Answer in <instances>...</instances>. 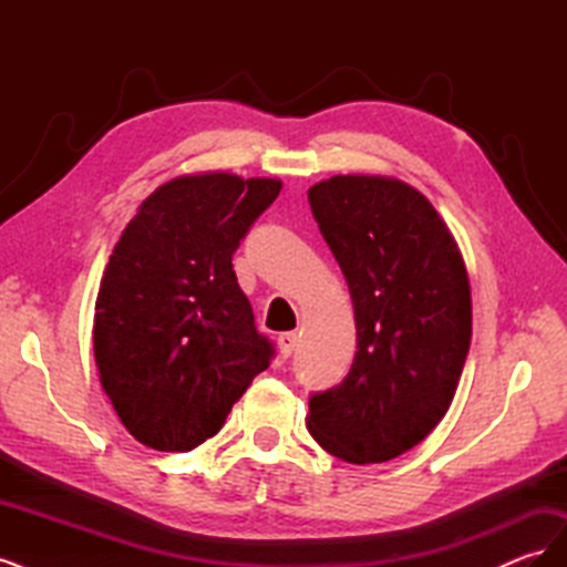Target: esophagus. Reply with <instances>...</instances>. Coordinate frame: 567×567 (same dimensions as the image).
<instances>
[{"label":"esophagus","mask_w":567,"mask_h":567,"mask_svg":"<svg viewBox=\"0 0 567 567\" xmlns=\"http://www.w3.org/2000/svg\"><path fill=\"white\" fill-rule=\"evenodd\" d=\"M296 346H298V336L293 331L281 333L279 336V354H281V359H288L290 354H293Z\"/></svg>","instance_id":"esophagus-1"}]
</instances>
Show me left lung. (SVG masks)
<instances>
[{"label":"left lung","mask_w":567,"mask_h":567,"mask_svg":"<svg viewBox=\"0 0 567 567\" xmlns=\"http://www.w3.org/2000/svg\"><path fill=\"white\" fill-rule=\"evenodd\" d=\"M352 296L357 352L310 398L307 427L348 463L409 452L447 414L471 348L468 274L452 231L394 177L336 175L307 194Z\"/></svg>","instance_id":"left-lung-1"}]
</instances>
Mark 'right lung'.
<instances>
[{"mask_svg":"<svg viewBox=\"0 0 567 567\" xmlns=\"http://www.w3.org/2000/svg\"><path fill=\"white\" fill-rule=\"evenodd\" d=\"M279 179L184 175L158 186L113 248L96 296L99 381L123 425L158 452H188L225 425L269 367L231 255Z\"/></svg>","mask_w":567,"mask_h":567,"instance_id":"right-lung-1","label":"right lung"}]
</instances>
